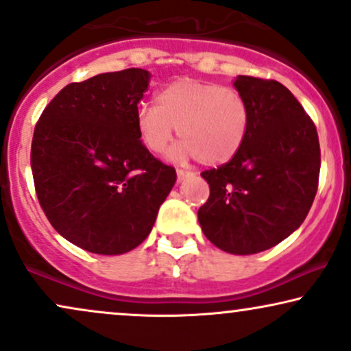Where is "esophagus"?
Masks as SVG:
<instances>
[{
    "mask_svg": "<svg viewBox=\"0 0 351 351\" xmlns=\"http://www.w3.org/2000/svg\"><path fill=\"white\" fill-rule=\"evenodd\" d=\"M176 176H178V181H183V180H186L188 176H191V173L184 171V170H176Z\"/></svg>",
    "mask_w": 351,
    "mask_h": 351,
    "instance_id": "34e87169",
    "label": "esophagus"
}]
</instances>
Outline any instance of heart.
Listing matches in <instances>:
<instances>
[{
  "mask_svg": "<svg viewBox=\"0 0 351 351\" xmlns=\"http://www.w3.org/2000/svg\"><path fill=\"white\" fill-rule=\"evenodd\" d=\"M135 129L142 145L158 155L175 135L183 138L171 152L176 162L199 158L217 167L242 149L250 129V109L239 91L217 83L180 78L155 95V104L135 111Z\"/></svg>",
  "mask_w": 351,
  "mask_h": 351,
  "instance_id": "1",
  "label": "heart"
}]
</instances>
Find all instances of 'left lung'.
Here are the masks:
<instances>
[{"mask_svg":"<svg viewBox=\"0 0 351 351\" xmlns=\"http://www.w3.org/2000/svg\"><path fill=\"white\" fill-rule=\"evenodd\" d=\"M234 86L250 109V129L229 163L201 173L210 194L197 221L217 248L253 255L301 227L317 193L320 147L285 84L239 75Z\"/></svg>","mask_w":351,"mask_h":351,"instance_id":"1","label":"left lung"}]
</instances>
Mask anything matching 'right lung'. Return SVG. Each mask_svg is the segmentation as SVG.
Listing matches in <instances>:
<instances>
[{"mask_svg": "<svg viewBox=\"0 0 351 351\" xmlns=\"http://www.w3.org/2000/svg\"><path fill=\"white\" fill-rule=\"evenodd\" d=\"M150 73L128 69L70 83L32 137L37 199L53 229L83 250L122 255L149 237L176 171L138 138L135 111Z\"/></svg>", "mask_w": 351, "mask_h": 351, "instance_id": "obj_1", "label": "right lung"}]
</instances>
